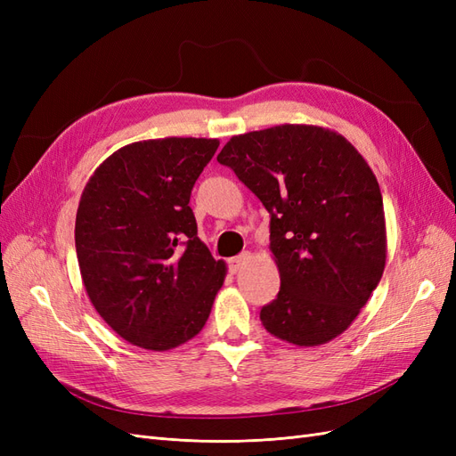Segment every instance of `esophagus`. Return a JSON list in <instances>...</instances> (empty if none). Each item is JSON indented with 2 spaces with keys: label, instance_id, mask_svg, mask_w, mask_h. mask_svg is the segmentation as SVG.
<instances>
[{
  "label": "esophagus",
  "instance_id": "esophagus-1",
  "mask_svg": "<svg viewBox=\"0 0 456 456\" xmlns=\"http://www.w3.org/2000/svg\"><path fill=\"white\" fill-rule=\"evenodd\" d=\"M249 258H251V253H243V255H240V256H233V258H230L228 260V270L232 272V273H238L247 262H249Z\"/></svg>",
  "mask_w": 456,
  "mask_h": 456
}]
</instances>
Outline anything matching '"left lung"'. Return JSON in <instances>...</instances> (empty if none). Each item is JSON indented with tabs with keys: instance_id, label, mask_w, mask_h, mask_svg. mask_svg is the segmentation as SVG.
I'll list each match as a JSON object with an SVG mask.
<instances>
[{
	"instance_id": "1",
	"label": "left lung",
	"mask_w": 456,
	"mask_h": 456,
	"mask_svg": "<svg viewBox=\"0 0 456 456\" xmlns=\"http://www.w3.org/2000/svg\"><path fill=\"white\" fill-rule=\"evenodd\" d=\"M270 213L278 298L260 310L270 335L322 346L346 330L386 265L375 173L333 129L283 123L236 134L216 156Z\"/></svg>"
}]
</instances>
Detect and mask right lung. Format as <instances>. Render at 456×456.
Segmentation results:
<instances>
[{"mask_svg": "<svg viewBox=\"0 0 456 456\" xmlns=\"http://www.w3.org/2000/svg\"><path fill=\"white\" fill-rule=\"evenodd\" d=\"M218 139L167 136L116 150L91 175L76 215L89 300L134 346L173 350L209 320L226 278L198 238L190 194Z\"/></svg>", "mask_w": 456, "mask_h": 456, "instance_id": "add662e5", "label": "right lung"}]
</instances>
